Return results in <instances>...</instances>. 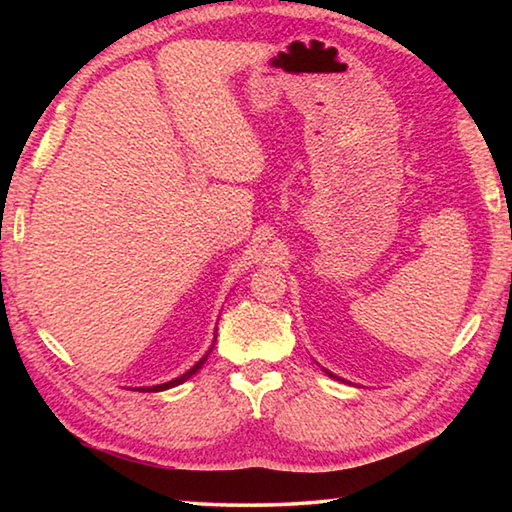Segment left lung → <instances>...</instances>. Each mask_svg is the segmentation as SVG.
<instances>
[{
    "label": "left lung",
    "mask_w": 512,
    "mask_h": 512,
    "mask_svg": "<svg viewBox=\"0 0 512 512\" xmlns=\"http://www.w3.org/2000/svg\"><path fill=\"white\" fill-rule=\"evenodd\" d=\"M323 370H325V368H323ZM325 372H327V375H329V377H334V379H339V381H345V379H341V377H336V375H334V372H329V370H325Z\"/></svg>",
    "instance_id": "8db88e82"
}]
</instances>
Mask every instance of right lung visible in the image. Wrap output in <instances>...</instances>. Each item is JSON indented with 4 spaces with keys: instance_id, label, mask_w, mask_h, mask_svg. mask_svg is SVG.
<instances>
[{
    "instance_id": "right-lung-1",
    "label": "right lung",
    "mask_w": 512,
    "mask_h": 512,
    "mask_svg": "<svg viewBox=\"0 0 512 512\" xmlns=\"http://www.w3.org/2000/svg\"><path fill=\"white\" fill-rule=\"evenodd\" d=\"M214 341H216V336H214ZM212 348H214V343H212ZM212 348H210V350H207V352L203 354V357H201V359H198V361L194 363V366H192V368H189L187 372H183V375H180V377H176V379H171V381H164V384H158V386H142V388H135V391H142V393H160V391H167V388H173V386H180V384H183V381H187L189 377H192V375H196V372L203 368V363L207 361V354H210V352H212Z\"/></svg>"
}]
</instances>
